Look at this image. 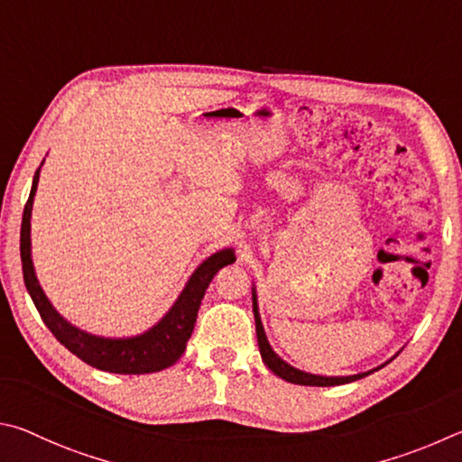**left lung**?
Returning a JSON list of instances; mask_svg holds the SVG:
<instances>
[{
	"instance_id": "1",
	"label": "left lung",
	"mask_w": 462,
	"mask_h": 462,
	"mask_svg": "<svg viewBox=\"0 0 462 462\" xmlns=\"http://www.w3.org/2000/svg\"><path fill=\"white\" fill-rule=\"evenodd\" d=\"M254 317H255V333H257V345H260V353L265 365H268L273 374L278 377L286 379L290 383H298V385H314V387H328V385H343V383H351L355 379H361L369 375L367 374H359V375H349V377H322V375H312V374H304V371L296 369L292 365H288L284 359H280L276 353L272 351V346L265 338L263 327H262V319H260V310H257V298H255V290H254ZM375 371V369H374Z\"/></svg>"
}]
</instances>
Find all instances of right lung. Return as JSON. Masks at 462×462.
Returning a JSON list of instances; mask_svg holds the SVG:
<instances>
[{
    "label": "right lung",
    "instance_id": "right-lung-1",
    "mask_svg": "<svg viewBox=\"0 0 462 462\" xmlns=\"http://www.w3.org/2000/svg\"><path fill=\"white\" fill-rule=\"evenodd\" d=\"M40 168L34 174V182H32L30 199L23 207L22 217V231H20V255H22V272H23V284H26L28 292L32 296V302L42 317L44 325L51 328V333L56 337V341L67 346V349L83 359L87 365L97 367L101 371H109V374H125V375H142V374H153V371H162L182 357L186 349V343L192 335L194 322H197V314L200 309V300L205 296L207 288L213 280L215 273L236 262V254L233 249H223L210 255L208 260L202 262L197 272L192 273L189 284L178 296L172 309L162 319L156 327L145 330L143 335L129 337V338H105L88 335L85 330L72 327L70 322L64 320L59 312L52 309L48 302L46 294L40 288L34 265H32L30 257V217H32V202H34V194L38 189Z\"/></svg>",
    "mask_w": 462,
    "mask_h": 462
}]
</instances>
